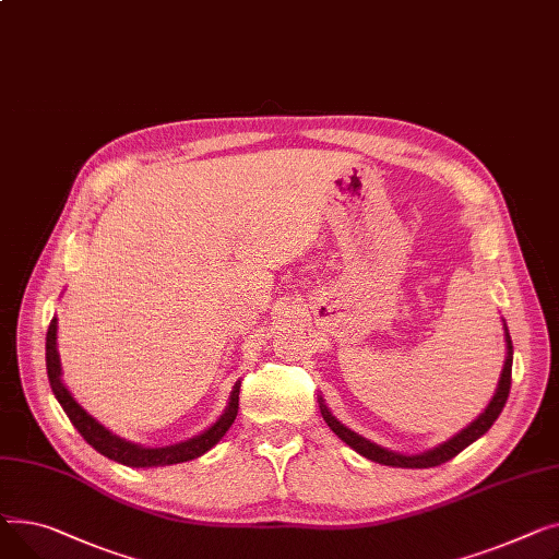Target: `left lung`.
Wrapping results in <instances>:
<instances>
[{
  "label": "left lung",
  "instance_id": "obj_1",
  "mask_svg": "<svg viewBox=\"0 0 559 559\" xmlns=\"http://www.w3.org/2000/svg\"><path fill=\"white\" fill-rule=\"evenodd\" d=\"M506 349H508V356H506V366L501 370V379H499V388L495 392V397H491V402L487 404V408L467 426V429H463L461 433H455L451 440L424 451V453H415V455H406V453H397V451H390L385 447H379L374 442H370L368 438L354 433L352 429H347L345 424H341L332 411L324 406L322 397H320V413L326 421V426L345 442L349 444L356 453L366 455L368 461L372 463H379V465H388V467H404V469H426V467H438L447 461H451V457H455L457 453H461L463 449H467L472 442H476L480 436H485L489 431V426L497 421V417L501 415L506 402H508V395H510V383H512V338H510V332L506 326Z\"/></svg>",
  "mask_w": 559,
  "mask_h": 559
}]
</instances>
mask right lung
<instances>
[{"mask_svg":"<svg viewBox=\"0 0 559 559\" xmlns=\"http://www.w3.org/2000/svg\"><path fill=\"white\" fill-rule=\"evenodd\" d=\"M56 332H58V318L51 320L49 330H47V377H49V385L53 390V395H56L58 404L62 406V411L68 413L70 421L76 426V431L83 436V440L87 444H92L98 453H104L106 457H110V461H115V463H121V465H128V467H164V465L193 461V457H199L205 451H210L225 436V431L229 429V426H233V421L237 419L241 381H237L233 392H229V402H227L225 413L201 436L189 438V440L178 442V444H169V447H142V444H135V442H128V440L115 436L112 431H108L104 424H98L72 397V392L68 390V385L62 383V379H60V374H62L60 358H58V349H56Z\"/></svg>","mask_w":559,"mask_h":559,"instance_id":"right-lung-1","label":"right lung"}]
</instances>
